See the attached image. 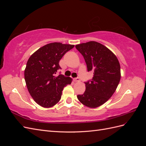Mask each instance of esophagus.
Here are the masks:
<instances>
[{"label": "esophagus", "mask_w": 146, "mask_h": 146, "mask_svg": "<svg viewBox=\"0 0 146 146\" xmlns=\"http://www.w3.org/2000/svg\"><path fill=\"white\" fill-rule=\"evenodd\" d=\"M74 81L75 82H77L80 81V79H79L78 78H74Z\"/></svg>", "instance_id": "1"}]
</instances>
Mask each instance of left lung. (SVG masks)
<instances>
[{"mask_svg":"<svg viewBox=\"0 0 146 146\" xmlns=\"http://www.w3.org/2000/svg\"><path fill=\"white\" fill-rule=\"evenodd\" d=\"M76 47L83 56L88 71L93 72L92 80L85 83V92L77 98L89 108L100 107L116 90L121 77L120 64L116 56L99 42L89 41Z\"/></svg>","mask_w":146,"mask_h":146,"instance_id":"8db88e82","label":"left lung"}]
</instances>
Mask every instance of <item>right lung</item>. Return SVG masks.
I'll return each instance as SVG.
<instances>
[{
	"label": "right lung",
	"mask_w": 146,
	"mask_h": 146,
	"mask_svg": "<svg viewBox=\"0 0 146 146\" xmlns=\"http://www.w3.org/2000/svg\"><path fill=\"white\" fill-rule=\"evenodd\" d=\"M74 45L52 42L39 48L30 56L24 70L28 91L33 100L44 108H50L61 99L64 86L72 79L60 74V60Z\"/></svg>",
	"instance_id": "1"
}]
</instances>
